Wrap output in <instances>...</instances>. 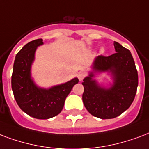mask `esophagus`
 I'll return each instance as SVG.
<instances>
[{"label":"esophagus","instance_id":"obj_1","mask_svg":"<svg viewBox=\"0 0 149 149\" xmlns=\"http://www.w3.org/2000/svg\"><path fill=\"white\" fill-rule=\"evenodd\" d=\"M86 77V72H84V71H81V72H78V74H77V77H78V79L79 80H82L84 79V78Z\"/></svg>","mask_w":149,"mask_h":149}]
</instances>
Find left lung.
I'll return each instance as SVG.
<instances>
[{
	"label": "left lung",
	"mask_w": 149,
	"mask_h": 149,
	"mask_svg": "<svg viewBox=\"0 0 149 149\" xmlns=\"http://www.w3.org/2000/svg\"><path fill=\"white\" fill-rule=\"evenodd\" d=\"M116 53L109 56L99 55L95 58V71H110L113 85L105 89L92 79L93 72L84 79L83 102L88 112L100 119L117 117L132 104L138 85V71L130 52L114 41Z\"/></svg>",
	"instance_id": "obj_1"
}]
</instances>
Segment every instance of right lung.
Segmentation results:
<instances>
[{"label":"right lung","mask_w":149,"mask_h":149,"mask_svg":"<svg viewBox=\"0 0 149 149\" xmlns=\"http://www.w3.org/2000/svg\"><path fill=\"white\" fill-rule=\"evenodd\" d=\"M41 44L42 39L34 40L17 53L11 76V88L17 104L23 112L36 119L47 120L61 112L65 100L79 79L74 78L50 89H42L34 84L30 68L37 47Z\"/></svg>","instance_id":"right-lung-1"}]
</instances>
